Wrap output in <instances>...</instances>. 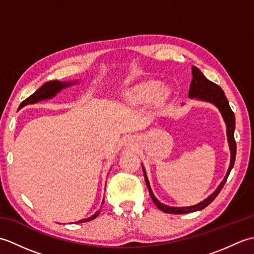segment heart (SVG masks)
I'll list each match as a JSON object with an SVG mask.
<instances>
[{
  "instance_id": "heart-1",
  "label": "heart",
  "mask_w": 254,
  "mask_h": 254,
  "mask_svg": "<svg viewBox=\"0 0 254 254\" xmlns=\"http://www.w3.org/2000/svg\"><path fill=\"white\" fill-rule=\"evenodd\" d=\"M156 91H157V85L154 83H146L128 91L127 94V99L131 102H142L153 98Z\"/></svg>"
}]
</instances>
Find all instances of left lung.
Returning a JSON list of instances; mask_svg holds the SVG:
<instances>
[{
    "mask_svg": "<svg viewBox=\"0 0 254 254\" xmlns=\"http://www.w3.org/2000/svg\"><path fill=\"white\" fill-rule=\"evenodd\" d=\"M192 76H193V78H192V82L190 85V90H189V97H190V98H194V97H196V98L201 99V100L212 102V104H214L215 106H217L219 111L222 112V116L226 122V126H227V136H228L229 147L231 150V161H230V166H229L227 175H226L225 179L223 180L222 183H220V186L217 188V190L215 191L212 195H209L206 199H204L203 202L194 205V206H189V207H170V206H167V205H165V204H161L153 194V191H152V189H150L149 182L147 179V176H146V174H145V170L143 168L145 182H146V186H147L148 191H149V195H150V197H152L153 202L157 205V207L159 209H161L165 213H169V214H188V213L196 212V210L203 209L206 207L207 205L212 203L215 199V197L218 195L219 192L222 191V189L225 186L226 181H227V178L230 174L231 169H233V167L235 165V159H236L237 145H236L235 135H234L235 115H234V111L231 110V108L229 106L228 99L226 98L224 90L220 88L217 84L210 82L209 79L205 77L203 73L199 71L196 66H192Z\"/></svg>",
    "mask_w": 254,
    "mask_h": 254,
    "instance_id": "obj_1",
    "label": "left lung"
}]
</instances>
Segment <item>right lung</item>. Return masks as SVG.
I'll use <instances>...</instances> for the list:
<instances>
[{
	"instance_id": "1",
	"label": "right lung",
	"mask_w": 254,
	"mask_h": 254,
	"mask_svg": "<svg viewBox=\"0 0 254 254\" xmlns=\"http://www.w3.org/2000/svg\"><path fill=\"white\" fill-rule=\"evenodd\" d=\"M68 85H72V84L71 83H61V82H59V80H52V82L46 83V84L42 85L40 88H38L34 94L30 95L28 98H26L23 102H21L19 108H23L24 106L29 105V104H35V102H38L40 100L51 98V97H53L57 93H59V91H60L62 88L66 87V86H68ZM99 213H100V210H98V212H97L95 215H93V216L89 217V218L78 220V222H76V224L93 220L97 216H98Z\"/></svg>"
}]
</instances>
